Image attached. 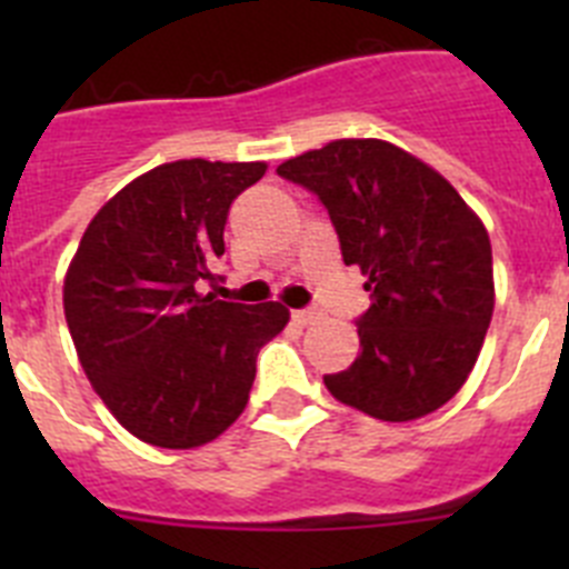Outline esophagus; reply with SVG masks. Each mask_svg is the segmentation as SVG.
<instances>
[{"label": "esophagus", "mask_w": 569, "mask_h": 569, "mask_svg": "<svg viewBox=\"0 0 569 569\" xmlns=\"http://www.w3.org/2000/svg\"><path fill=\"white\" fill-rule=\"evenodd\" d=\"M316 319H319V313H313V310H293V321L296 325H301V328L313 325Z\"/></svg>", "instance_id": "obj_1"}]
</instances>
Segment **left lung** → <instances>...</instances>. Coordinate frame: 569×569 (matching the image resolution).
I'll list each match as a JSON object with an SVG mask.
<instances>
[{
	"mask_svg": "<svg viewBox=\"0 0 569 569\" xmlns=\"http://www.w3.org/2000/svg\"><path fill=\"white\" fill-rule=\"evenodd\" d=\"M276 173L319 196L345 264L367 276L361 353L325 376L330 396L381 421L447 405L479 359L496 305L476 210L439 170L385 139H336Z\"/></svg>",
	"mask_w": 569,
	"mask_h": 569,
	"instance_id": "left-lung-1",
	"label": "left lung"
}]
</instances>
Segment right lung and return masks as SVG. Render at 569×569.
<instances>
[{
	"instance_id": "add662e5",
	"label": "right lung",
	"mask_w": 569,
	"mask_h": 569,
	"mask_svg": "<svg viewBox=\"0 0 569 569\" xmlns=\"http://www.w3.org/2000/svg\"><path fill=\"white\" fill-rule=\"evenodd\" d=\"M264 162L179 159L102 204L64 273L79 365L116 421L144 445L190 450L241 416L256 356L290 310L199 293L224 253L230 202Z\"/></svg>"
}]
</instances>
